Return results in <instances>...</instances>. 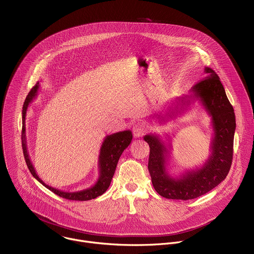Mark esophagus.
Wrapping results in <instances>:
<instances>
[{"label": "esophagus", "instance_id": "esophagus-1", "mask_svg": "<svg viewBox=\"0 0 254 254\" xmlns=\"http://www.w3.org/2000/svg\"><path fill=\"white\" fill-rule=\"evenodd\" d=\"M133 135L135 138H140L145 133V125L143 123H137L133 126Z\"/></svg>", "mask_w": 254, "mask_h": 254}]
</instances>
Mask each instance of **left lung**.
Segmentation results:
<instances>
[{
    "label": "left lung",
    "mask_w": 254,
    "mask_h": 254,
    "mask_svg": "<svg viewBox=\"0 0 254 254\" xmlns=\"http://www.w3.org/2000/svg\"><path fill=\"white\" fill-rule=\"evenodd\" d=\"M190 92L188 96L178 97L175 106L170 107L165 116L159 113L156 117L163 123L168 117L183 112L190 101H200L211 117L213 129L210 154L201 167L188 170L176 178L170 176L167 164L171 145H166L159 135L144 136L150 147L148 169L153 187L166 198L187 200L206 193L226 178L232 162L235 115L218 75L211 68L204 67V78L195 83Z\"/></svg>",
    "instance_id": "8db88e82"
}]
</instances>
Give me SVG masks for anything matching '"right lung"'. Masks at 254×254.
<instances>
[{
	"instance_id": "add662e5",
	"label": "right lung",
	"mask_w": 254,
	"mask_h": 254,
	"mask_svg": "<svg viewBox=\"0 0 254 254\" xmlns=\"http://www.w3.org/2000/svg\"><path fill=\"white\" fill-rule=\"evenodd\" d=\"M40 88V82H38L32 90L29 92L24 106H23V132H22V145H23V152L25 156V160L27 163V166L33 175L35 179H37L43 186H45L47 189L55 192L56 194L64 197L66 199L70 200H89L92 198H95L101 194H103L107 189L110 186L111 180L113 178V175L116 170L117 163L119 161L120 156L122 155L123 151L130 145L132 141V132L130 130L117 132L111 135H108L104 138V141L100 148L99 158H98V167H99V178L95 185L92 187L77 190V191H64L58 190L56 188H53L43 182L41 178L38 176L35 167L33 166V163L30 159V155L28 152L27 147V137H26V115L29 105L33 102V100L37 97L38 91Z\"/></svg>"
}]
</instances>
